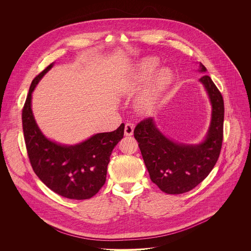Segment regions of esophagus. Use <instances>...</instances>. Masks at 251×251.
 <instances>
[{
	"label": "esophagus",
	"instance_id": "1",
	"mask_svg": "<svg viewBox=\"0 0 251 251\" xmlns=\"http://www.w3.org/2000/svg\"><path fill=\"white\" fill-rule=\"evenodd\" d=\"M134 131V126L131 123H126L125 128H124V134L126 136H131Z\"/></svg>",
	"mask_w": 251,
	"mask_h": 251
}]
</instances>
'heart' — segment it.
Instances as JSON below:
<instances>
[{
  "instance_id": "1",
  "label": "heart",
  "mask_w": 251,
  "mask_h": 251,
  "mask_svg": "<svg viewBox=\"0 0 251 251\" xmlns=\"http://www.w3.org/2000/svg\"><path fill=\"white\" fill-rule=\"evenodd\" d=\"M158 65V59L155 57L146 58L140 67L138 74L128 83L125 88L126 95H132L136 93L141 84L150 76L151 73ZM172 81V73L169 69L163 68L160 69L152 78L150 86L145 92L141 94L139 99L137 100V109L142 114H150L157 102L161 94L167 89Z\"/></svg>"
}]
</instances>
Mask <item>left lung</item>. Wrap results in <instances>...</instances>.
Here are the masks:
<instances>
[{"label":"left lung","mask_w":251,"mask_h":251,"mask_svg":"<svg viewBox=\"0 0 251 251\" xmlns=\"http://www.w3.org/2000/svg\"><path fill=\"white\" fill-rule=\"evenodd\" d=\"M200 65V71H206L202 63ZM200 81L212 104L211 124L203 143L197 146L176 144L161 134L151 117L142 120L134 130L151 181L169 195L184 194L196 188L208 176L220 155L225 112L223 97L208 75Z\"/></svg>","instance_id":"8db88e82"}]
</instances>
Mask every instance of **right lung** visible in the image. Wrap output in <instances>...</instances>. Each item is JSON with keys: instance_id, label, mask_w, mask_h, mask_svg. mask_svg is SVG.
I'll return each mask as SVG.
<instances>
[{"instance_id": "obj_1", "label": "right lung", "mask_w": 251, "mask_h": 251, "mask_svg": "<svg viewBox=\"0 0 251 251\" xmlns=\"http://www.w3.org/2000/svg\"><path fill=\"white\" fill-rule=\"evenodd\" d=\"M51 67L52 63L34 78L22 108L27 154L35 174L52 192L70 200H88L105 183L110 154L124 136V124L75 146H61L48 140L34 119L31 98L40 79Z\"/></svg>"}]
</instances>
